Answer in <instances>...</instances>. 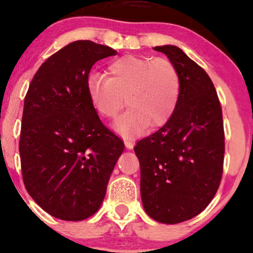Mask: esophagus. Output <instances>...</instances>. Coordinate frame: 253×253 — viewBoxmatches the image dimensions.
<instances>
[{
    "label": "esophagus",
    "instance_id": "obj_1",
    "mask_svg": "<svg viewBox=\"0 0 253 253\" xmlns=\"http://www.w3.org/2000/svg\"><path fill=\"white\" fill-rule=\"evenodd\" d=\"M124 143H126V147L127 149H132L133 144H135L132 141H130V139H124Z\"/></svg>",
    "mask_w": 253,
    "mask_h": 253
}]
</instances>
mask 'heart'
I'll return each mask as SVG.
<instances>
[{
  "instance_id": "b5f03b06",
  "label": "heart",
  "mask_w": 253,
  "mask_h": 253,
  "mask_svg": "<svg viewBox=\"0 0 253 253\" xmlns=\"http://www.w3.org/2000/svg\"><path fill=\"white\" fill-rule=\"evenodd\" d=\"M110 77L93 73L87 90L93 106L105 118H116L126 104V110L114 124L123 136L139 135L147 126H160L176 108L180 77L176 67L165 58L124 55L111 61Z\"/></svg>"
}]
</instances>
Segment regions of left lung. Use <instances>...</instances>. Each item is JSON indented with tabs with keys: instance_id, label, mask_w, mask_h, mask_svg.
Segmentation results:
<instances>
[{
	"instance_id": "obj_1",
	"label": "left lung",
	"mask_w": 253,
	"mask_h": 253,
	"mask_svg": "<svg viewBox=\"0 0 253 253\" xmlns=\"http://www.w3.org/2000/svg\"><path fill=\"white\" fill-rule=\"evenodd\" d=\"M176 67L180 94L167 123L137 142L141 197L147 214L162 224L194 218L214 198L222 176V111L209 74L176 46H157Z\"/></svg>"
}]
</instances>
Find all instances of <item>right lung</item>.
I'll return each mask as SVG.
<instances>
[{"mask_svg":"<svg viewBox=\"0 0 253 253\" xmlns=\"http://www.w3.org/2000/svg\"><path fill=\"white\" fill-rule=\"evenodd\" d=\"M108 46L78 40L50 55L32 79L20 133L22 179L39 206L61 220L79 221L99 210L123 141L98 117L88 74Z\"/></svg>","mask_w":253,"mask_h":253,"instance_id":"right-lung-1","label":"right lung"}]
</instances>
